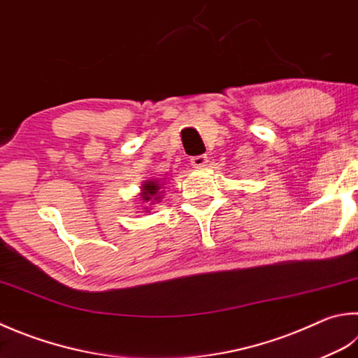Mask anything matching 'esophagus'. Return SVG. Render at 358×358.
Returning a JSON list of instances; mask_svg holds the SVG:
<instances>
[{
    "mask_svg": "<svg viewBox=\"0 0 358 358\" xmlns=\"http://www.w3.org/2000/svg\"><path fill=\"white\" fill-rule=\"evenodd\" d=\"M206 164H207V157L204 156V154H201V156L192 157L193 168H202V166H206Z\"/></svg>",
    "mask_w": 358,
    "mask_h": 358,
    "instance_id": "34e87169",
    "label": "esophagus"
}]
</instances>
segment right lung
Returning <instances> with one entry per match:
<instances>
[{
  "label": "right lung",
  "instance_id": "1",
  "mask_svg": "<svg viewBox=\"0 0 358 358\" xmlns=\"http://www.w3.org/2000/svg\"><path fill=\"white\" fill-rule=\"evenodd\" d=\"M141 190H143V193H141V198H143L145 201H157L160 196H157V192H159V184L156 180H150V182H145L143 184V188H141ZM154 197L155 199L152 200V198Z\"/></svg>",
  "mask_w": 358,
  "mask_h": 358
}]
</instances>
